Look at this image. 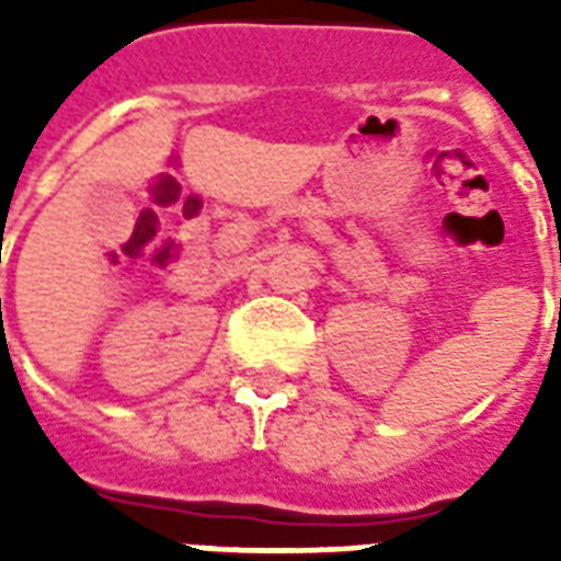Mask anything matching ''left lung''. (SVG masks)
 <instances>
[{
	"mask_svg": "<svg viewBox=\"0 0 561 561\" xmlns=\"http://www.w3.org/2000/svg\"><path fill=\"white\" fill-rule=\"evenodd\" d=\"M559 312H561V300H559Z\"/></svg>",
	"mask_w": 561,
	"mask_h": 561,
	"instance_id": "1",
	"label": "left lung"
}]
</instances>
